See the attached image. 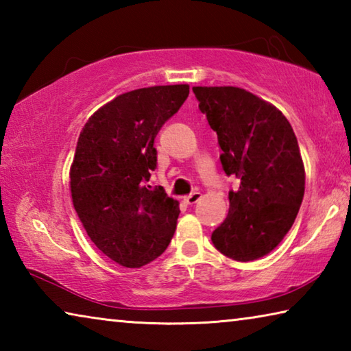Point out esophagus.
<instances>
[{
	"mask_svg": "<svg viewBox=\"0 0 351 351\" xmlns=\"http://www.w3.org/2000/svg\"><path fill=\"white\" fill-rule=\"evenodd\" d=\"M199 198H201V193L199 192H193V193H190L189 197L184 198V201H186L187 204L192 206V204H197L198 201H199Z\"/></svg>",
	"mask_w": 351,
	"mask_h": 351,
	"instance_id": "34e87169",
	"label": "esophagus"
}]
</instances>
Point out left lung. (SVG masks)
<instances>
[{
    "label": "left lung",
    "instance_id": "1",
    "mask_svg": "<svg viewBox=\"0 0 351 351\" xmlns=\"http://www.w3.org/2000/svg\"><path fill=\"white\" fill-rule=\"evenodd\" d=\"M192 90L218 136L224 173L240 180L212 243L232 260H257L288 234L304 199L305 169L293 127L276 106L241 88Z\"/></svg>",
    "mask_w": 351,
    "mask_h": 351
}]
</instances>
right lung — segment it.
Instances as JSON below:
<instances>
[{
	"label": "right lung",
	"mask_w": 351,
	"mask_h": 351,
	"mask_svg": "<svg viewBox=\"0 0 351 351\" xmlns=\"http://www.w3.org/2000/svg\"><path fill=\"white\" fill-rule=\"evenodd\" d=\"M189 96V85L121 94L88 119L71 165L74 209L91 241L116 263L139 268L167 249L178 201L158 186L154 138Z\"/></svg>",
	"instance_id": "obj_1"
}]
</instances>
